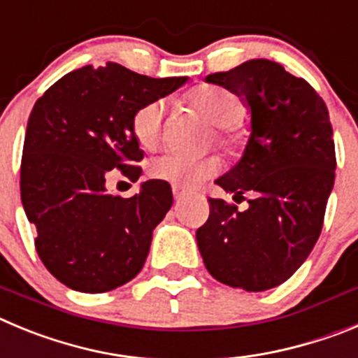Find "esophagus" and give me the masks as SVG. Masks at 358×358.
Segmentation results:
<instances>
[{
  "mask_svg": "<svg viewBox=\"0 0 358 358\" xmlns=\"http://www.w3.org/2000/svg\"><path fill=\"white\" fill-rule=\"evenodd\" d=\"M173 196H175L176 201H180V199H182V198H185L187 191H185V189H182V187L173 185Z\"/></svg>",
  "mask_w": 358,
  "mask_h": 358,
  "instance_id": "34e87169",
  "label": "esophagus"
}]
</instances>
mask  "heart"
<instances>
[{"label":"heart","mask_w":358,"mask_h":358,"mask_svg":"<svg viewBox=\"0 0 358 358\" xmlns=\"http://www.w3.org/2000/svg\"><path fill=\"white\" fill-rule=\"evenodd\" d=\"M187 101L192 108L214 123L215 135L224 148L235 151L246 141V128L241 123L244 103L234 92L214 85L194 87ZM162 101H148L141 105L131 115V134L141 148L151 150L162 137ZM219 171L215 157H196L167 151L150 162V175L178 187H198Z\"/></svg>","instance_id":"obj_1"}]
</instances>
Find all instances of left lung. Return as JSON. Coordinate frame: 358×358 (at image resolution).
I'll return each instance as SVG.
<instances>
[{
	"instance_id": "left-lung-1",
	"label": "left lung",
	"mask_w": 358,
	"mask_h": 358,
	"mask_svg": "<svg viewBox=\"0 0 358 358\" xmlns=\"http://www.w3.org/2000/svg\"><path fill=\"white\" fill-rule=\"evenodd\" d=\"M207 82L243 96L251 110L243 159L215 180L234 199H251L244 212L208 199L207 223L196 231L199 253L221 283L267 291L291 278L320 239L337 166L328 108L307 80L266 59Z\"/></svg>"
}]
</instances>
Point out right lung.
<instances>
[{
  "mask_svg": "<svg viewBox=\"0 0 358 358\" xmlns=\"http://www.w3.org/2000/svg\"><path fill=\"white\" fill-rule=\"evenodd\" d=\"M185 82L107 62L67 73L35 101L22 146L21 201L37 228L38 257L69 289L107 292L143 269L153 230L173 205L171 187L150 180L121 198L105 182L112 169L139 178L144 155L131 115Z\"/></svg>",
  "mask_w": 358,
  "mask_h": 358,
  "instance_id": "obj_1",
  "label": "right lung"
}]
</instances>
